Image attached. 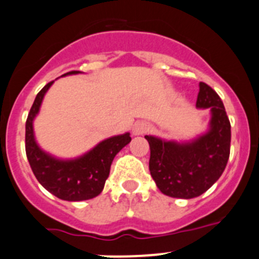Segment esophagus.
Listing matches in <instances>:
<instances>
[{
	"label": "esophagus",
	"instance_id": "esophagus-1",
	"mask_svg": "<svg viewBox=\"0 0 259 259\" xmlns=\"http://www.w3.org/2000/svg\"><path fill=\"white\" fill-rule=\"evenodd\" d=\"M150 130V125L146 122H139L134 127V135H144Z\"/></svg>",
	"mask_w": 259,
	"mask_h": 259
}]
</instances>
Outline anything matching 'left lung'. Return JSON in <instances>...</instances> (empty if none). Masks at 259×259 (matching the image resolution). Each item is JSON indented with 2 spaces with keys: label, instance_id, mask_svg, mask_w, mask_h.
<instances>
[{
  "label": "left lung",
  "instance_id": "8db88e82",
  "mask_svg": "<svg viewBox=\"0 0 259 259\" xmlns=\"http://www.w3.org/2000/svg\"><path fill=\"white\" fill-rule=\"evenodd\" d=\"M197 108H210V131L188 144L145 136L150 145L149 169L157 188L174 198H194L221 177L230 155V120L223 100L211 86L199 82Z\"/></svg>",
  "mask_w": 259,
  "mask_h": 259
}]
</instances>
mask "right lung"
Masks as SVG:
<instances>
[{
    "label": "right lung",
    "mask_w": 259,
    "mask_h": 259,
    "mask_svg": "<svg viewBox=\"0 0 259 259\" xmlns=\"http://www.w3.org/2000/svg\"><path fill=\"white\" fill-rule=\"evenodd\" d=\"M71 71L65 73H78ZM53 81L47 83L38 93L29 112L25 124V151L29 164L39 183L65 201H83L100 194L109 177L110 165L115 155L131 141L130 134L110 137L83 156L75 160H57L39 149L34 139L33 119L39 112L41 100Z\"/></svg>",
    "instance_id": "add662e5"
}]
</instances>
